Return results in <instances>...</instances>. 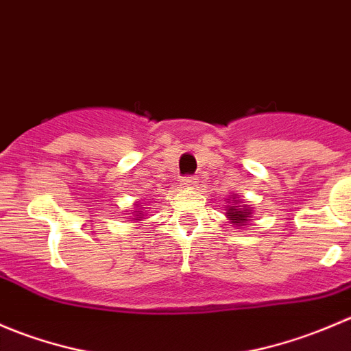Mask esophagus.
I'll use <instances>...</instances> for the list:
<instances>
[{"label": "esophagus", "mask_w": 351, "mask_h": 351, "mask_svg": "<svg viewBox=\"0 0 351 351\" xmlns=\"http://www.w3.org/2000/svg\"><path fill=\"white\" fill-rule=\"evenodd\" d=\"M180 183H182L185 189H195L198 185V178L197 176H183V178L180 180Z\"/></svg>", "instance_id": "esophagus-1"}]
</instances>
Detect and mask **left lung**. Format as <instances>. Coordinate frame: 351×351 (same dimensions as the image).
Masks as SVG:
<instances>
[{"label": "left lung", "instance_id": "1", "mask_svg": "<svg viewBox=\"0 0 351 351\" xmlns=\"http://www.w3.org/2000/svg\"><path fill=\"white\" fill-rule=\"evenodd\" d=\"M238 203H243L241 200L234 202V205H231V207L228 208V215H229V221L234 222L236 226H244V222L250 221L251 217V208L247 207L246 204H243V206H238Z\"/></svg>", "mask_w": 351, "mask_h": 351}]
</instances>
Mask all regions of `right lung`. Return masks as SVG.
<instances>
[{
  "mask_svg": "<svg viewBox=\"0 0 351 351\" xmlns=\"http://www.w3.org/2000/svg\"><path fill=\"white\" fill-rule=\"evenodd\" d=\"M136 221H139V219H136Z\"/></svg>",
  "mask_w": 351,
  "mask_h": 351,
  "instance_id": "obj_1",
  "label": "right lung"
}]
</instances>
